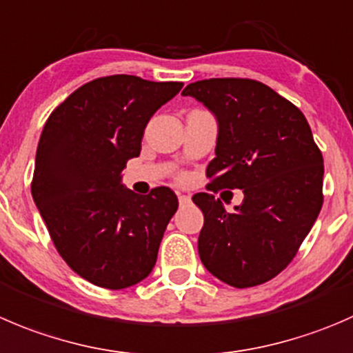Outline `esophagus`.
<instances>
[{"mask_svg":"<svg viewBox=\"0 0 353 353\" xmlns=\"http://www.w3.org/2000/svg\"><path fill=\"white\" fill-rule=\"evenodd\" d=\"M191 201V198L190 196H186V194H181L179 193V203L181 205H188Z\"/></svg>","mask_w":353,"mask_h":353,"instance_id":"esophagus-1","label":"esophagus"}]
</instances>
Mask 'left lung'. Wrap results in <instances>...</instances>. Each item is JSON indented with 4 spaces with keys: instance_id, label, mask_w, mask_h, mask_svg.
<instances>
[{
    "instance_id": "8db88e82",
    "label": "left lung",
    "mask_w": 353,
    "mask_h": 353,
    "mask_svg": "<svg viewBox=\"0 0 353 353\" xmlns=\"http://www.w3.org/2000/svg\"><path fill=\"white\" fill-rule=\"evenodd\" d=\"M217 121L210 190L243 191L228 212L210 193L203 212L201 263L234 288L262 285L293 260L323 207V155L302 112L252 79H205L184 88Z\"/></svg>"
}]
</instances>
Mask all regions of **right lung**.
<instances>
[{
  "instance_id": "add662e5",
  "label": "right lung",
  "mask_w": 353,
  "mask_h": 353,
  "mask_svg": "<svg viewBox=\"0 0 353 353\" xmlns=\"http://www.w3.org/2000/svg\"><path fill=\"white\" fill-rule=\"evenodd\" d=\"M183 82L136 75L94 79L70 94L44 124L32 198L68 268L108 290L138 285L153 271L176 193L138 194L122 184L141 152L146 124Z\"/></svg>"
}]
</instances>
